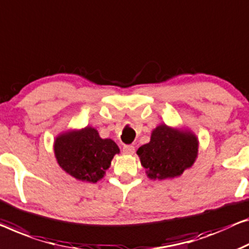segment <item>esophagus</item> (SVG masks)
Wrapping results in <instances>:
<instances>
[{
	"mask_svg": "<svg viewBox=\"0 0 249 249\" xmlns=\"http://www.w3.org/2000/svg\"><path fill=\"white\" fill-rule=\"evenodd\" d=\"M135 152V147L133 145H124L123 146V153L125 154H133Z\"/></svg>",
	"mask_w": 249,
	"mask_h": 249,
	"instance_id": "esophagus-1",
	"label": "esophagus"
}]
</instances>
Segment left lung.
<instances>
[{
  "label": "left lung",
  "instance_id": "1",
  "mask_svg": "<svg viewBox=\"0 0 249 249\" xmlns=\"http://www.w3.org/2000/svg\"><path fill=\"white\" fill-rule=\"evenodd\" d=\"M198 153L196 137L160 125L152 133L150 143L141 146L137 154L151 179H168L182 174L190 168Z\"/></svg>",
  "mask_w": 249,
  "mask_h": 249
}]
</instances>
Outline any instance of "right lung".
<instances>
[{
	"label": "right lung",
	"mask_w": 249,
	"mask_h": 249,
	"mask_svg": "<svg viewBox=\"0 0 249 249\" xmlns=\"http://www.w3.org/2000/svg\"><path fill=\"white\" fill-rule=\"evenodd\" d=\"M120 152L110 139L103 140L95 128L69 132L57 137L54 153L59 165L70 176L87 182H97Z\"/></svg>",
	"instance_id": "add662e5"
}]
</instances>
